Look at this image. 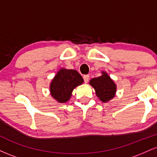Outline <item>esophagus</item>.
<instances>
[{
    "mask_svg": "<svg viewBox=\"0 0 157 157\" xmlns=\"http://www.w3.org/2000/svg\"><path fill=\"white\" fill-rule=\"evenodd\" d=\"M83 80H84L85 83H87V82H89V75H84V76H83Z\"/></svg>",
    "mask_w": 157,
    "mask_h": 157,
    "instance_id": "esophagus-1",
    "label": "esophagus"
}]
</instances>
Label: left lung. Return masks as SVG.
<instances>
[{"instance_id": "1", "label": "left lung", "mask_w": 157, "mask_h": 157, "mask_svg": "<svg viewBox=\"0 0 157 157\" xmlns=\"http://www.w3.org/2000/svg\"><path fill=\"white\" fill-rule=\"evenodd\" d=\"M102 76L94 77L90 80V85L95 89L97 96L102 102H106L114 97L116 93V85L105 72Z\"/></svg>"}]
</instances>
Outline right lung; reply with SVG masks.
Instances as JSON below:
<instances>
[{"mask_svg":"<svg viewBox=\"0 0 157 157\" xmlns=\"http://www.w3.org/2000/svg\"><path fill=\"white\" fill-rule=\"evenodd\" d=\"M83 82L76 70L62 68L54 77L50 86L52 96L59 102H67L75 88Z\"/></svg>","mask_w":157,"mask_h":157,"instance_id":"obj_1","label":"right lung"}]
</instances>
